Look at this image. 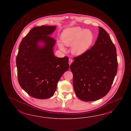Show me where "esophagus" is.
<instances>
[{
	"instance_id": "1",
	"label": "esophagus",
	"mask_w": 131,
	"mask_h": 131,
	"mask_svg": "<svg viewBox=\"0 0 131 131\" xmlns=\"http://www.w3.org/2000/svg\"><path fill=\"white\" fill-rule=\"evenodd\" d=\"M72 62V60H71V59H69V64H70V65L71 64Z\"/></svg>"
}]
</instances>
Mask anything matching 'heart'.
I'll use <instances>...</instances> for the list:
<instances>
[{
  "instance_id": "obj_1",
  "label": "heart",
  "mask_w": 131,
  "mask_h": 131,
  "mask_svg": "<svg viewBox=\"0 0 131 131\" xmlns=\"http://www.w3.org/2000/svg\"><path fill=\"white\" fill-rule=\"evenodd\" d=\"M63 44L66 46L72 45V51L76 55H81L87 50L93 40L91 31L84 30L79 27L67 28L61 35ZM60 49L64 51L63 46L59 44Z\"/></svg>"
}]
</instances>
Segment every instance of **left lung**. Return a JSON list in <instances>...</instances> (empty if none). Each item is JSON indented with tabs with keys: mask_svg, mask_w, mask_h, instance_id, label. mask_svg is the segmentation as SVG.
Masks as SVG:
<instances>
[{
	"mask_svg": "<svg viewBox=\"0 0 131 131\" xmlns=\"http://www.w3.org/2000/svg\"><path fill=\"white\" fill-rule=\"evenodd\" d=\"M70 65L76 95L84 101H93L107 94L118 69L116 48L106 31L99 27L95 44Z\"/></svg>",
	"mask_w": 131,
	"mask_h": 131,
	"instance_id": "left-lung-1",
	"label": "left lung"
}]
</instances>
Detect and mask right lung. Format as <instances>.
Instances as JSON below:
<instances>
[{
  "mask_svg": "<svg viewBox=\"0 0 131 131\" xmlns=\"http://www.w3.org/2000/svg\"><path fill=\"white\" fill-rule=\"evenodd\" d=\"M56 26L32 28L22 39L16 57L18 80L29 95L37 99H47L55 92L61 76L69 68L68 57L58 58L53 48L56 40L50 36ZM41 40L45 45L39 47Z\"/></svg>",
  "mask_w": 131,
  "mask_h": 131,
  "instance_id": "right-lung-1",
  "label": "right lung"
}]
</instances>
